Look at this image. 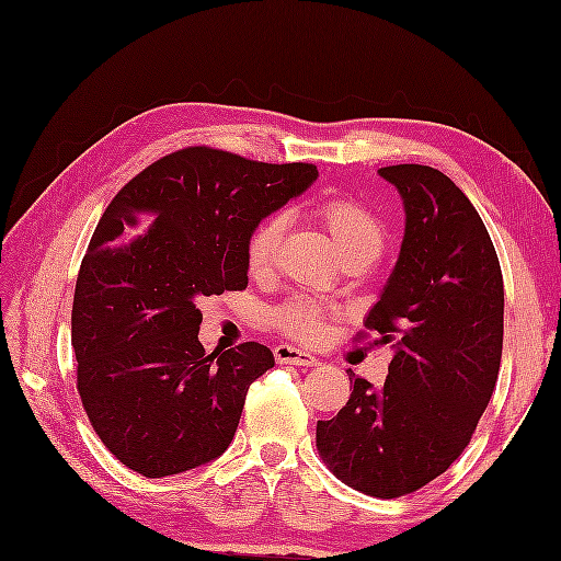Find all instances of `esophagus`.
<instances>
[{
    "mask_svg": "<svg viewBox=\"0 0 561 561\" xmlns=\"http://www.w3.org/2000/svg\"><path fill=\"white\" fill-rule=\"evenodd\" d=\"M275 360L282 363V366H304V368H312L318 366V358L306 354L301 348H294L289 344H279L275 346Z\"/></svg>",
    "mask_w": 561,
    "mask_h": 561,
    "instance_id": "esophagus-1",
    "label": "esophagus"
}]
</instances>
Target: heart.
Returning <instances> with one entry per match:
<instances>
[{"instance_id":"1","label":"heart","mask_w":561,"mask_h":561,"mask_svg":"<svg viewBox=\"0 0 561 561\" xmlns=\"http://www.w3.org/2000/svg\"><path fill=\"white\" fill-rule=\"evenodd\" d=\"M316 217L324 231L330 233L336 251L342 257L366 255L375 260L385 249V225L368 205L354 198H328L312 205ZM284 239V219L279 215L265 217L251 231L245 241V260L253 277H263L275 267L279 243ZM277 324L284 334L308 344L322 342L330 328V310L310 301V298H294L277 312Z\"/></svg>"}]
</instances>
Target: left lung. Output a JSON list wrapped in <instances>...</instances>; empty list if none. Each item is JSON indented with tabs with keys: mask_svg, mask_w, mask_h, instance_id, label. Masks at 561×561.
I'll use <instances>...</instances> for the list:
<instances>
[{
	"mask_svg": "<svg viewBox=\"0 0 561 561\" xmlns=\"http://www.w3.org/2000/svg\"><path fill=\"white\" fill-rule=\"evenodd\" d=\"M407 213L399 260L366 328L392 342L380 389L351 370L346 407L318 421L324 466L358 492L392 500L461 457L500 375L504 282L478 210L439 169L382 167Z\"/></svg>",
	"mask_w": 561,
	"mask_h": 561,
	"instance_id": "left-lung-1",
	"label": "left lung"
}]
</instances>
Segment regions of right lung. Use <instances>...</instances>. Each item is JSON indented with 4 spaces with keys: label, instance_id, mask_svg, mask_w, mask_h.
<instances>
[{
    "label": "right lung",
    "instance_id": "add662e5",
    "mask_svg": "<svg viewBox=\"0 0 561 561\" xmlns=\"http://www.w3.org/2000/svg\"><path fill=\"white\" fill-rule=\"evenodd\" d=\"M316 179V164L195 146L142 169L104 210L76 279L71 346L88 421L131 471L184 473L231 445L275 356L257 342L205 354L201 301L249 286L251 231Z\"/></svg>",
    "mask_w": 561,
    "mask_h": 561
}]
</instances>
